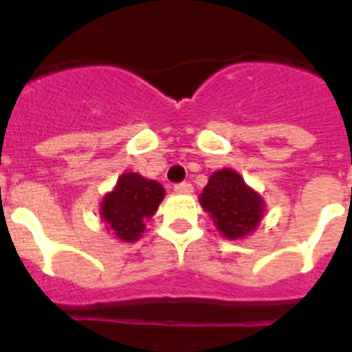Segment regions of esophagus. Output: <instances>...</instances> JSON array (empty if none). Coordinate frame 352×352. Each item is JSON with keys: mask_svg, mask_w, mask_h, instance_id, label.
Returning a JSON list of instances; mask_svg holds the SVG:
<instances>
[{"mask_svg": "<svg viewBox=\"0 0 352 352\" xmlns=\"http://www.w3.org/2000/svg\"><path fill=\"white\" fill-rule=\"evenodd\" d=\"M175 192L177 193H192L193 186L190 182H181V184H175Z\"/></svg>", "mask_w": 352, "mask_h": 352, "instance_id": "esophagus-1", "label": "esophagus"}]
</instances>
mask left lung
I'll return each instance as SVG.
<instances>
[{"instance_id": "obj_1", "label": "left lung", "mask_w": 352, "mask_h": 352, "mask_svg": "<svg viewBox=\"0 0 352 352\" xmlns=\"http://www.w3.org/2000/svg\"><path fill=\"white\" fill-rule=\"evenodd\" d=\"M199 203L208 212L215 228L226 239L252 235L265 215V199L230 168L214 171L199 195Z\"/></svg>"}]
</instances>
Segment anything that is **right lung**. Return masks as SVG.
<instances>
[{
  "instance_id": "right-lung-1",
  "label": "right lung",
  "mask_w": 352,
  "mask_h": 352,
  "mask_svg": "<svg viewBox=\"0 0 352 352\" xmlns=\"http://www.w3.org/2000/svg\"><path fill=\"white\" fill-rule=\"evenodd\" d=\"M166 192L162 184L149 181L138 173H122L111 192L100 203V217L106 230L122 243H135L146 230V221L151 219L162 203Z\"/></svg>"
}]
</instances>
